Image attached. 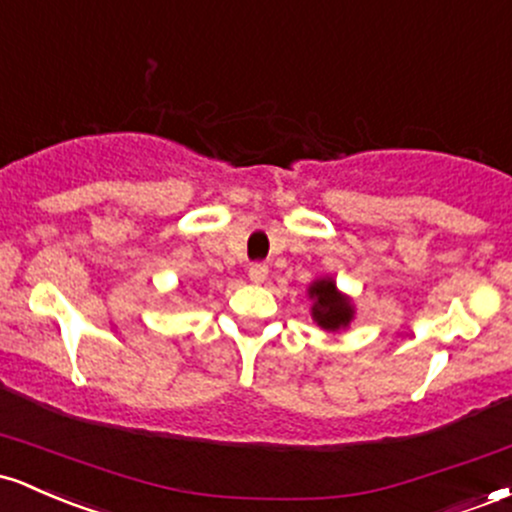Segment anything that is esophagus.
Segmentation results:
<instances>
[{
	"label": "esophagus",
	"mask_w": 512,
	"mask_h": 512,
	"mask_svg": "<svg viewBox=\"0 0 512 512\" xmlns=\"http://www.w3.org/2000/svg\"><path fill=\"white\" fill-rule=\"evenodd\" d=\"M249 278H251V283H256V285L266 283V278H268L266 263H254V266L249 268Z\"/></svg>",
	"instance_id": "1"
}]
</instances>
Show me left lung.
<instances>
[{"label": "left lung", "instance_id": "8db88e82", "mask_svg": "<svg viewBox=\"0 0 512 512\" xmlns=\"http://www.w3.org/2000/svg\"><path fill=\"white\" fill-rule=\"evenodd\" d=\"M309 300L312 304V317L324 331H341L353 321V304L346 295L338 292L333 278H319L309 285Z\"/></svg>", "mask_w": 512, "mask_h": 512}]
</instances>
